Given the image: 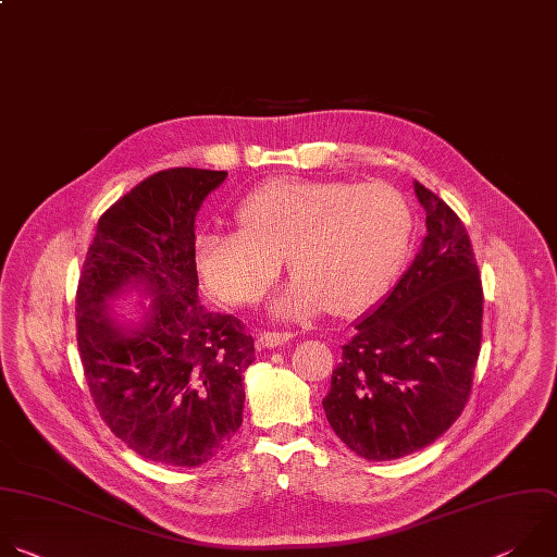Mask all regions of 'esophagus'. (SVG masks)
<instances>
[{"label": "esophagus", "mask_w": 557, "mask_h": 557, "mask_svg": "<svg viewBox=\"0 0 557 557\" xmlns=\"http://www.w3.org/2000/svg\"><path fill=\"white\" fill-rule=\"evenodd\" d=\"M292 338H294V333H287V331H263L259 336V345L263 349H274V347H283Z\"/></svg>", "instance_id": "1"}]
</instances>
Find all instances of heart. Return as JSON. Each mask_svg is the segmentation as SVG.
Masks as SVG:
<instances>
[{
  "instance_id": "obj_1",
  "label": "heart",
  "mask_w": 557,
  "mask_h": 557,
  "mask_svg": "<svg viewBox=\"0 0 557 557\" xmlns=\"http://www.w3.org/2000/svg\"><path fill=\"white\" fill-rule=\"evenodd\" d=\"M237 221L242 231L199 237L197 272L221 300L252 305L287 257L294 281L272 305L281 320L369 309L401 272L414 233L408 197L386 182L276 177L239 203Z\"/></svg>"
}]
</instances>
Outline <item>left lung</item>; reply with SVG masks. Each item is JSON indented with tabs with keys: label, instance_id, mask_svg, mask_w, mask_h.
Returning a JSON list of instances; mask_svg holds the SVG:
<instances>
[{
	"label": "left lung",
	"instance_id": "8db88e82",
	"mask_svg": "<svg viewBox=\"0 0 557 557\" xmlns=\"http://www.w3.org/2000/svg\"><path fill=\"white\" fill-rule=\"evenodd\" d=\"M425 237L397 285L343 347L322 399L329 425L369 461L412 455L463 412L481 351L483 287L455 210L412 184Z\"/></svg>",
	"mask_w": 557,
	"mask_h": 557
}]
</instances>
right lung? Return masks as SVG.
Instances as JSON below:
<instances>
[{
  "mask_svg": "<svg viewBox=\"0 0 557 557\" xmlns=\"http://www.w3.org/2000/svg\"><path fill=\"white\" fill-rule=\"evenodd\" d=\"M226 171H160L96 226L76 292V341L94 404L143 459L195 468L224 450L244 421L255 341L242 320L197 298L195 216ZM151 297L127 321L110 302Z\"/></svg>",
  "mask_w": 557,
  "mask_h": 557,
  "instance_id": "right-lung-1",
  "label": "right lung"
}]
</instances>
